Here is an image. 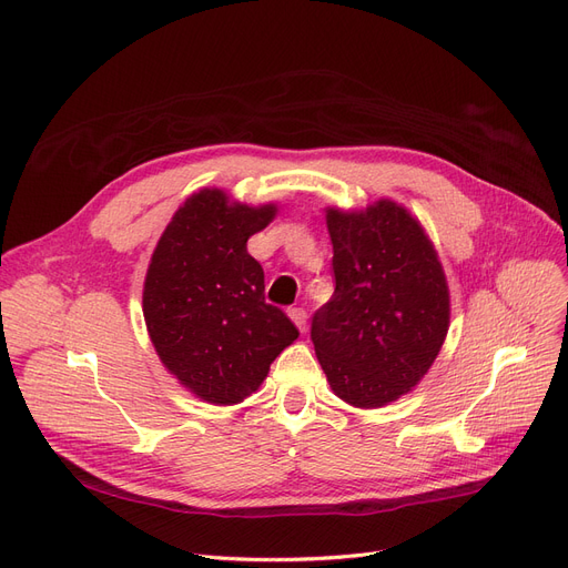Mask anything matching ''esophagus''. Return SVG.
I'll use <instances>...</instances> for the list:
<instances>
[{
    "instance_id": "obj_1",
    "label": "esophagus",
    "mask_w": 568,
    "mask_h": 568,
    "mask_svg": "<svg viewBox=\"0 0 568 568\" xmlns=\"http://www.w3.org/2000/svg\"><path fill=\"white\" fill-rule=\"evenodd\" d=\"M287 315L292 317V322L300 326V332H306V320H308V313L304 308H290Z\"/></svg>"
}]
</instances>
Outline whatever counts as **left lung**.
<instances>
[{
	"mask_svg": "<svg viewBox=\"0 0 568 568\" xmlns=\"http://www.w3.org/2000/svg\"><path fill=\"white\" fill-rule=\"evenodd\" d=\"M334 296L311 341L338 398L382 407L419 382L449 332V287L426 232L407 209L379 200L366 212H326Z\"/></svg>",
	"mask_w": 568,
	"mask_h": 568,
	"instance_id": "8db88e82",
	"label": "left lung"
}]
</instances>
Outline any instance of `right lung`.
Masks as SVG:
<instances>
[{"mask_svg":"<svg viewBox=\"0 0 568 568\" xmlns=\"http://www.w3.org/2000/svg\"><path fill=\"white\" fill-rule=\"evenodd\" d=\"M274 216V204H227L223 191L204 189L179 206L146 268L149 336L165 368L206 403H242L300 336L264 302V272L246 251Z\"/></svg>","mask_w":568,"mask_h":568,"instance_id":"right-lung-1","label":"right lung"}]
</instances>
